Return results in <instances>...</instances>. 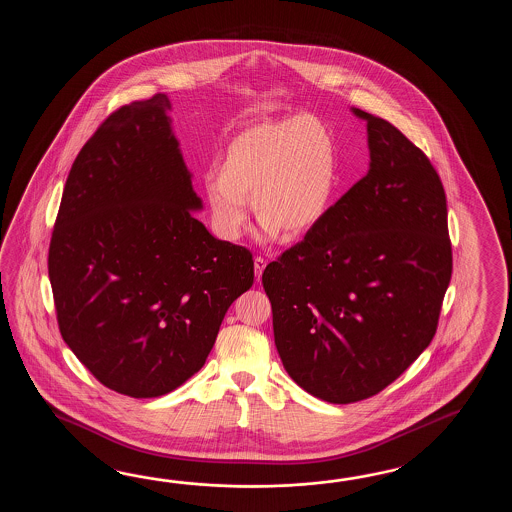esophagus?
Returning <instances> with one entry per match:
<instances>
[{
	"mask_svg": "<svg viewBox=\"0 0 512 512\" xmlns=\"http://www.w3.org/2000/svg\"><path fill=\"white\" fill-rule=\"evenodd\" d=\"M265 265H267V261L263 260L261 256L254 258V272H256V278H258V280L261 278V272L265 269Z\"/></svg>",
	"mask_w": 512,
	"mask_h": 512,
	"instance_id": "obj_1",
	"label": "esophagus"
}]
</instances>
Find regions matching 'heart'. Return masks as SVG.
Listing matches in <instances>:
<instances>
[{
    "label": "heart",
    "mask_w": 512,
    "mask_h": 512,
    "mask_svg": "<svg viewBox=\"0 0 512 512\" xmlns=\"http://www.w3.org/2000/svg\"><path fill=\"white\" fill-rule=\"evenodd\" d=\"M337 181L335 144L309 115L261 122L225 148L218 174L205 177V197L219 234L236 240L249 219V197L261 236L280 229L300 236L326 216Z\"/></svg>",
    "instance_id": "b5f03b06"
}]
</instances>
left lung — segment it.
<instances>
[{"label": "left lung", "mask_w": 512, "mask_h": 512, "mask_svg": "<svg viewBox=\"0 0 512 512\" xmlns=\"http://www.w3.org/2000/svg\"><path fill=\"white\" fill-rule=\"evenodd\" d=\"M370 170L261 283L283 368L322 401L382 392L432 342L452 276L445 188L414 142L359 108Z\"/></svg>", "instance_id": "1"}]
</instances>
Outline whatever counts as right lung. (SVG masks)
<instances>
[{"mask_svg":"<svg viewBox=\"0 0 512 512\" xmlns=\"http://www.w3.org/2000/svg\"><path fill=\"white\" fill-rule=\"evenodd\" d=\"M164 93L104 120L71 166L49 245L62 338L98 382L135 399L203 368L230 304L251 289L249 249L214 238Z\"/></svg>","mask_w":512,"mask_h":512,"instance_id":"1","label":"right lung"}]
</instances>
